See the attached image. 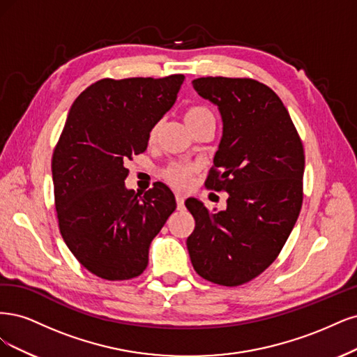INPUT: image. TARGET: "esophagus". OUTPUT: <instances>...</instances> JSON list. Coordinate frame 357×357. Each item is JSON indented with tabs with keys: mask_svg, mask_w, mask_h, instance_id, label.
<instances>
[{
	"mask_svg": "<svg viewBox=\"0 0 357 357\" xmlns=\"http://www.w3.org/2000/svg\"><path fill=\"white\" fill-rule=\"evenodd\" d=\"M175 197H176V204H178V209H183V208H185V206H183V195H182V194H176Z\"/></svg>",
	"mask_w": 357,
	"mask_h": 357,
	"instance_id": "1",
	"label": "esophagus"
}]
</instances>
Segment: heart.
Segmentation results:
<instances>
[{
    "instance_id": "obj_1",
    "label": "heart",
    "mask_w": 357,
    "mask_h": 357,
    "mask_svg": "<svg viewBox=\"0 0 357 357\" xmlns=\"http://www.w3.org/2000/svg\"><path fill=\"white\" fill-rule=\"evenodd\" d=\"M204 119L215 120L211 109L206 108V107H202V105L190 107L185 112H183V120H185L187 126H191V124L197 123L200 120H204ZM155 133H157V128H153L151 130H149V136H148L149 142L154 141ZM194 172H195V167L192 165L176 162V163H170L163 170V176L170 183V185H174L176 188H185L190 183V181L194 175Z\"/></svg>"
}]
</instances>
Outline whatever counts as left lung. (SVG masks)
Listing matches in <instances>:
<instances>
[{
  "label": "left lung",
  "instance_id": "1",
  "mask_svg": "<svg viewBox=\"0 0 357 357\" xmlns=\"http://www.w3.org/2000/svg\"><path fill=\"white\" fill-rule=\"evenodd\" d=\"M197 93L218 107L222 137L206 187L227 191L211 213L185 202L195 221L187 238L194 270L222 286L250 282L278 258L303 206L304 148L280 98L252 78L202 77Z\"/></svg>",
  "mask_w": 357,
  "mask_h": 357
}]
</instances>
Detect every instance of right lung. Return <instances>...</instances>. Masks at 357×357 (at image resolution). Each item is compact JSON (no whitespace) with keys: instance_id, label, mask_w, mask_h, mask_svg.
Returning a JSON list of instances; mask_svg holds the SVG:
<instances>
[{"instance_id":"right-lung-1","label":"right lung","mask_w":357,"mask_h":357,"mask_svg":"<svg viewBox=\"0 0 357 357\" xmlns=\"http://www.w3.org/2000/svg\"><path fill=\"white\" fill-rule=\"evenodd\" d=\"M183 78H103L68 112L52 158L57 221L73 255L100 279L142 274L149 245L176 209L162 182L144 195L126 188L124 165L145 151L149 130L174 107Z\"/></svg>"}]
</instances>
